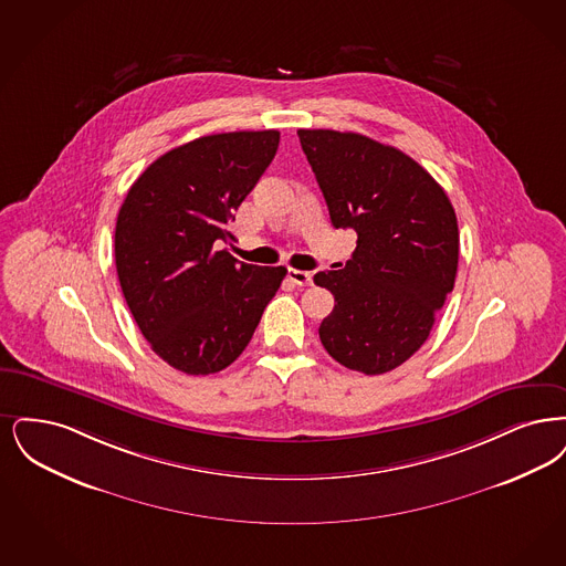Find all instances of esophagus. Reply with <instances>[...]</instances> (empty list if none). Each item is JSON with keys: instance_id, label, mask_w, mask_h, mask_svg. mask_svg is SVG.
Listing matches in <instances>:
<instances>
[{"instance_id": "esophagus-1", "label": "esophagus", "mask_w": 566, "mask_h": 566, "mask_svg": "<svg viewBox=\"0 0 566 566\" xmlns=\"http://www.w3.org/2000/svg\"><path fill=\"white\" fill-rule=\"evenodd\" d=\"M287 279L294 283V285H300V287H306V285H311L313 283V272L306 271H295V269H287Z\"/></svg>"}]
</instances>
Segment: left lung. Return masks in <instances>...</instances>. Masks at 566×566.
Wrapping results in <instances>:
<instances>
[{
  "instance_id": "left-lung-1",
  "label": "left lung",
  "mask_w": 566,
  "mask_h": 566,
  "mask_svg": "<svg viewBox=\"0 0 566 566\" xmlns=\"http://www.w3.org/2000/svg\"><path fill=\"white\" fill-rule=\"evenodd\" d=\"M334 228H353L345 266L317 272L334 294L321 321L325 350L368 376L408 361L454 287L459 226L442 186L401 149L359 133L300 128Z\"/></svg>"
}]
</instances>
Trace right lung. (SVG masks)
<instances>
[{
	"mask_svg": "<svg viewBox=\"0 0 566 566\" xmlns=\"http://www.w3.org/2000/svg\"><path fill=\"white\" fill-rule=\"evenodd\" d=\"M279 130L198 137L137 177L116 221L124 300L151 350L207 376L249 345L287 269L253 266L220 249L230 221L279 148Z\"/></svg>",
	"mask_w": 566,
	"mask_h": 566,
	"instance_id": "1",
	"label": "right lung"
}]
</instances>
